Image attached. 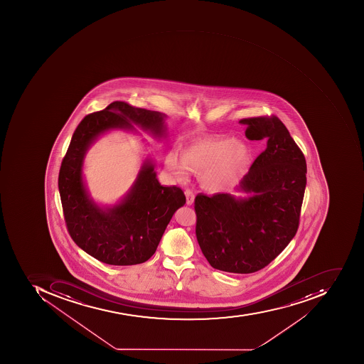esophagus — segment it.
I'll use <instances>...</instances> for the list:
<instances>
[{"instance_id":"obj_1","label":"esophagus","mask_w":364,"mask_h":364,"mask_svg":"<svg viewBox=\"0 0 364 364\" xmlns=\"http://www.w3.org/2000/svg\"><path fill=\"white\" fill-rule=\"evenodd\" d=\"M185 195L186 198H187V205L193 204V198H195V196H193V191H191V189H186Z\"/></svg>"}]
</instances>
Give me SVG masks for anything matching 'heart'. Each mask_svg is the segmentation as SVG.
<instances>
[{
  "label": "heart",
  "mask_w": 364,
  "mask_h": 364,
  "mask_svg": "<svg viewBox=\"0 0 364 364\" xmlns=\"http://www.w3.org/2000/svg\"><path fill=\"white\" fill-rule=\"evenodd\" d=\"M250 149L245 142L230 137L196 139L181 149V158L175 152L166 156V167L179 178L188 171L203 173L201 183L210 191H220L237 177L247 165Z\"/></svg>",
  "instance_id": "1"
}]
</instances>
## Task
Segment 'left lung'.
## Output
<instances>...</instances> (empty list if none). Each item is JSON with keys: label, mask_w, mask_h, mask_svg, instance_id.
<instances>
[{"label": "left lung", "mask_w": 364, "mask_h": 364, "mask_svg": "<svg viewBox=\"0 0 364 364\" xmlns=\"http://www.w3.org/2000/svg\"><path fill=\"white\" fill-rule=\"evenodd\" d=\"M250 140H267L236 191L195 198L196 237L213 267L228 273L259 271L275 259L296 234L306 186L302 150L277 117L240 120Z\"/></svg>", "instance_id": "obj_1"}]
</instances>
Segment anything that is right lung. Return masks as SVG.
<instances>
[{
    "label": "right lung",
    "instance_id": "right-lung-1",
    "mask_svg": "<svg viewBox=\"0 0 364 364\" xmlns=\"http://www.w3.org/2000/svg\"><path fill=\"white\" fill-rule=\"evenodd\" d=\"M165 114L114 101L85 116L73 132L60 167L62 209L68 232L85 253L109 265L128 266L148 261L157 250L166 227L186 197L179 187H165L147 159L129 193L118 205L100 208L89 197L82 179L85 152L103 132L134 130V124L155 137L166 134Z\"/></svg>",
    "mask_w": 364,
    "mask_h": 364
}]
</instances>
